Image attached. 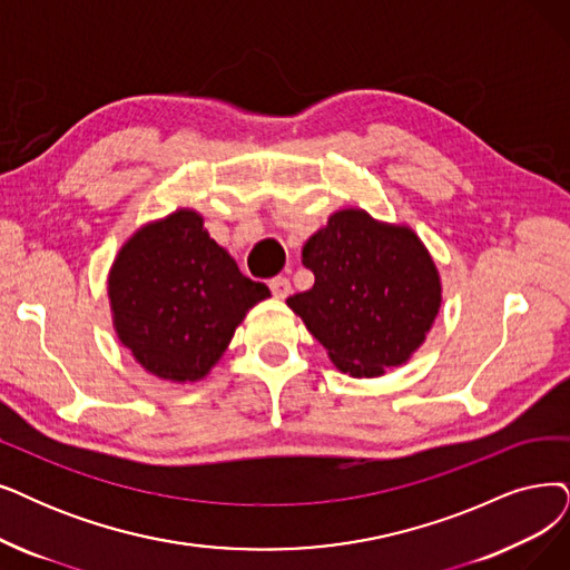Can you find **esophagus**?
I'll return each mask as SVG.
<instances>
[{
	"mask_svg": "<svg viewBox=\"0 0 570 570\" xmlns=\"http://www.w3.org/2000/svg\"><path fill=\"white\" fill-rule=\"evenodd\" d=\"M268 287H271L273 297H276V299H285V297H289V292H292V285H289V281H287L285 276L273 278V281L268 283Z\"/></svg>",
	"mask_w": 570,
	"mask_h": 570,
	"instance_id": "obj_1",
	"label": "esophagus"
}]
</instances>
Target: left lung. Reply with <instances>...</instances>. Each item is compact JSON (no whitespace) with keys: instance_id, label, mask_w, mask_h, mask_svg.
Here are the masks:
<instances>
[{"instance_id":"obj_1","label":"left lung","mask_w":570,"mask_h":570,"mask_svg":"<svg viewBox=\"0 0 570 570\" xmlns=\"http://www.w3.org/2000/svg\"><path fill=\"white\" fill-rule=\"evenodd\" d=\"M302 264L315 283L287 306L325 346L334 367L355 379L404 364L442 306L440 271L414 229L360 208L334 213L304 243Z\"/></svg>"}]
</instances>
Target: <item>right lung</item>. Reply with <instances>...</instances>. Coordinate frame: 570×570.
I'll return each instance as SVG.
<instances>
[{
  "mask_svg": "<svg viewBox=\"0 0 570 570\" xmlns=\"http://www.w3.org/2000/svg\"><path fill=\"white\" fill-rule=\"evenodd\" d=\"M107 297L119 341L149 374L196 383L219 362L245 313L271 292L243 276L196 210L179 208L121 245Z\"/></svg>",
  "mask_w": 570,
  "mask_h": 570,
  "instance_id": "right-lung-1",
  "label": "right lung"
}]
</instances>
